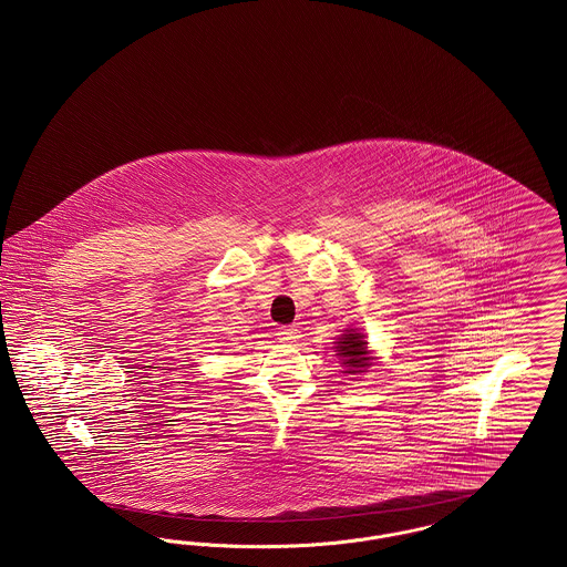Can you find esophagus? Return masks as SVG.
<instances>
[{"label": "esophagus", "mask_w": 567, "mask_h": 567, "mask_svg": "<svg viewBox=\"0 0 567 567\" xmlns=\"http://www.w3.org/2000/svg\"><path fill=\"white\" fill-rule=\"evenodd\" d=\"M298 338H300V332L296 328H280V332H278L280 342H296Z\"/></svg>", "instance_id": "34e87169"}]
</instances>
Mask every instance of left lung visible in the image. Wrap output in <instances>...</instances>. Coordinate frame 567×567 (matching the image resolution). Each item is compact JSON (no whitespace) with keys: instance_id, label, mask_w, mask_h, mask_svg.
Returning <instances> with one entry per match:
<instances>
[{"instance_id":"left-lung-1","label":"left lung","mask_w":567,"mask_h":567,"mask_svg":"<svg viewBox=\"0 0 567 567\" xmlns=\"http://www.w3.org/2000/svg\"><path fill=\"white\" fill-rule=\"evenodd\" d=\"M333 353L344 367V374H364L377 362V358L368 349L367 336L355 326H349L336 338Z\"/></svg>"}]
</instances>
